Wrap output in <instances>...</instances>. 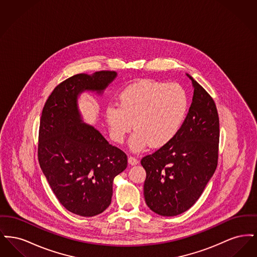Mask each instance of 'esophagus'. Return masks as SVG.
I'll return each mask as SVG.
<instances>
[{"label": "esophagus", "instance_id": "esophagus-1", "mask_svg": "<svg viewBox=\"0 0 257 257\" xmlns=\"http://www.w3.org/2000/svg\"><path fill=\"white\" fill-rule=\"evenodd\" d=\"M128 163H129V165H131V166H135V165H138V164H139V160L137 159V158H135V157L130 156V157L128 158Z\"/></svg>", "mask_w": 257, "mask_h": 257}]
</instances>
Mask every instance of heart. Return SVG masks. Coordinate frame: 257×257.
Here are the masks:
<instances>
[{
  "mask_svg": "<svg viewBox=\"0 0 257 257\" xmlns=\"http://www.w3.org/2000/svg\"><path fill=\"white\" fill-rule=\"evenodd\" d=\"M188 108V93L181 85L147 80L125 87L118 96V106L105 109V118L110 139L116 144H122L133 124L129 147L140 152L148 146L169 145L182 127Z\"/></svg>",
  "mask_w": 257,
  "mask_h": 257,
  "instance_id": "1",
  "label": "heart"
}]
</instances>
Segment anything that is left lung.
I'll list each match as a JSON object with an SVG mask.
<instances>
[{
  "label": "left lung",
  "instance_id": "obj_1",
  "mask_svg": "<svg viewBox=\"0 0 257 257\" xmlns=\"http://www.w3.org/2000/svg\"><path fill=\"white\" fill-rule=\"evenodd\" d=\"M194 96L179 132L171 143L144 157V195L156 214L172 217L192 207L218 165L220 121L216 104L192 76Z\"/></svg>",
  "mask_w": 257,
  "mask_h": 257
}]
</instances>
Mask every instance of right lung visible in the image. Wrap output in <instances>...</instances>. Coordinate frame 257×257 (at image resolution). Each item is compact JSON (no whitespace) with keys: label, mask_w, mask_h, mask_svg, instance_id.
Wrapping results in <instances>:
<instances>
[{"label":"right lung","mask_w":257,"mask_h":257,"mask_svg":"<svg viewBox=\"0 0 257 257\" xmlns=\"http://www.w3.org/2000/svg\"><path fill=\"white\" fill-rule=\"evenodd\" d=\"M116 75H74L55 87L42 110L40 168L61 205L82 217L96 216L109 207L113 178L127 168V156L83 121L78 96L86 90L101 94Z\"/></svg>","instance_id":"obj_1"}]
</instances>
